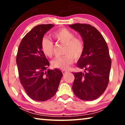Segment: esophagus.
<instances>
[{
	"mask_svg": "<svg viewBox=\"0 0 125 125\" xmlns=\"http://www.w3.org/2000/svg\"><path fill=\"white\" fill-rule=\"evenodd\" d=\"M68 72V71H65V70H62V74H66V73H67Z\"/></svg>",
	"mask_w": 125,
	"mask_h": 125,
	"instance_id": "34e87169",
	"label": "esophagus"
}]
</instances>
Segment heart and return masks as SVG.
Segmentation results:
<instances>
[{
	"label": "heart",
	"mask_w": 125,
	"mask_h": 125,
	"mask_svg": "<svg viewBox=\"0 0 125 125\" xmlns=\"http://www.w3.org/2000/svg\"><path fill=\"white\" fill-rule=\"evenodd\" d=\"M57 42L64 44L62 57H56L51 62L52 66L60 69H66L72 64L73 59L79 60L84 51V42L81 38L74 36V33L68 29L62 28L56 30L52 34ZM41 48L46 57H52L54 53V44L48 38L42 39Z\"/></svg>",
	"instance_id": "obj_1"
}]
</instances>
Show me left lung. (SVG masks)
<instances>
[{"mask_svg":"<svg viewBox=\"0 0 125 125\" xmlns=\"http://www.w3.org/2000/svg\"><path fill=\"white\" fill-rule=\"evenodd\" d=\"M69 27L79 32L84 42V51L77 67L85 71L73 73V93L82 100H94L104 93L109 83L112 60L108 47L94 27L81 23Z\"/></svg>","mask_w":125,"mask_h":125,"instance_id":"obj_1","label":"left lung"}]
</instances>
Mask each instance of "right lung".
<instances>
[{
    "instance_id": "right-lung-1",
    "label": "right lung",
    "mask_w": 125,
    "mask_h": 125,
    "mask_svg": "<svg viewBox=\"0 0 125 125\" xmlns=\"http://www.w3.org/2000/svg\"><path fill=\"white\" fill-rule=\"evenodd\" d=\"M54 25L34 27L22 39L16 55L20 81L27 95L33 100L45 101L56 94L62 73L60 70L46 71L49 62L41 48L46 32Z\"/></svg>"
}]
</instances>
